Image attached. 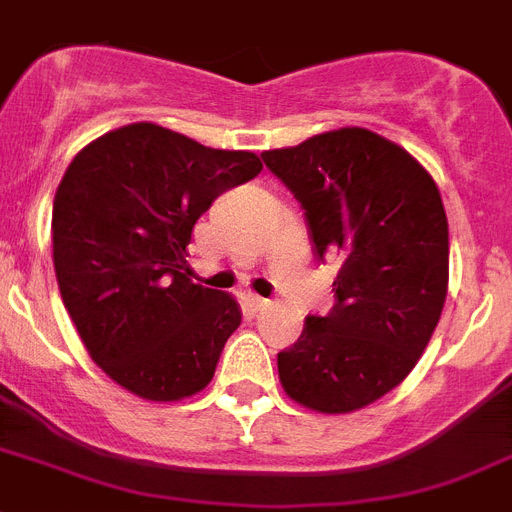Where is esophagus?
Segmentation results:
<instances>
[{
	"label": "esophagus",
	"instance_id": "esophagus-1",
	"mask_svg": "<svg viewBox=\"0 0 512 512\" xmlns=\"http://www.w3.org/2000/svg\"><path fill=\"white\" fill-rule=\"evenodd\" d=\"M247 306H250L252 311H260L268 306V299H262V296H257V293H247Z\"/></svg>",
	"mask_w": 512,
	"mask_h": 512
}]
</instances>
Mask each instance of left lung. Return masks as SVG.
Returning <instances> with one entry per match:
<instances>
[{
	"label": "left lung",
	"instance_id": "left-lung-1",
	"mask_svg": "<svg viewBox=\"0 0 512 512\" xmlns=\"http://www.w3.org/2000/svg\"><path fill=\"white\" fill-rule=\"evenodd\" d=\"M262 162L304 208L317 262L342 257L327 317L278 353L293 402L340 415L376 402L428 348L448 291V221L428 170L366 128L311 136Z\"/></svg>",
	"mask_w": 512,
	"mask_h": 512
}]
</instances>
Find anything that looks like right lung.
<instances>
[{"label": "right lung", "mask_w": 512, "mask_h": 512, "mask_svg": "<svg viewBox=\"0 0 512 512\" xmlns=\"http://www.w3.org/2000/svg\"><path fill=\"white\" fill-rule=\"evenodd\" d=\"M252 151L131 123L84 146L53 198V268L92 361L151 402L206 389L242 322L229 293L188 278L195 221L260 175Z\"/></svg>", "instance_id": "1"}]
</instances>
